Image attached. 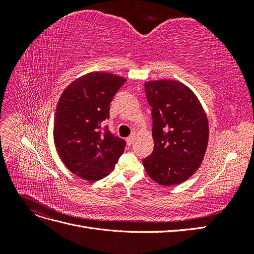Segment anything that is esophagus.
Instances as JSON below:
<instances>
[{
    "instance_id": "esophagus-1",
    "label": "esophagus",
    "mask_w": 254,
    "mask_h": 254,
    "mask_svg": "<svg viewBox=\"0 0 254 254\" xmlns=\"http://www.w3.org/2000/svg\"><path fill=\"white\" fill-rule=\"evenodd\" d=\"M126 142H127V145H131L133 142H134V136L133 135H130V136H128L127 139H126Z\"/></svg>"
}]
</instances>
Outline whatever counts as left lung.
<instances>
[{
  "instance_id": "1",
  "label": "left lung",
  "mask_w": 254,
  "mask_h": 254,
  "mask_svg": "<svg viewBox=\"0 0 254 254\" xmlns=\"http://www.w3.org/2000/svg\"><path fill=\"white\" fill-rule=\"evenodd\" d=\"M151 106L155 148L143 159L145 172L163 187L187 181L201 165L209 142V121L198 97L172 79L144 83Z\"/></svg>"
}]
</instances>
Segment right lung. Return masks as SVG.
Here are the masks:
<instances>
[{
	"label": "right lung",
	"mask_w": 254,
	"mask_h": 254,
	"mask_svg": "<svg viewBox=\"0 0 254 254\" xmlns=\"http://www.w3.org/2000/svg\"><path fill=\"white\" fill-rule=\"evenodd\" d=\"M127 81L122 76L91 72L64 90L54 121V142L60 159L74 175L90 182L109 175L124 152L125 141L102 123L109 118L110 103Z\"/></svg>",
	"instance_id": "obj_1"
}]
</instances>
